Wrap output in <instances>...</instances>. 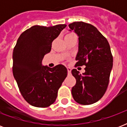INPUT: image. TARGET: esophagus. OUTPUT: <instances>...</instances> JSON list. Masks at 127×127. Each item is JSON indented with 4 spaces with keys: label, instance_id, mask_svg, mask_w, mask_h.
I'll list each match as a JSON object with an SVG mask.
<instances>
[{
    "label": "esophagus",
    "instance_id": "34e87169",
    "mask_svg": "<svg viewBox=\"0 0 127 127\" xmlns=\"http://www.w3.org/2000/svg\"><path fill=\"white\" fill-rule=\"evenodd\" d=\"M67 70H68V74H70V73H71V68L67 67Z\"/></svg>",
    "mask_w": 127,
    "mask_h": 127
}]
</instances>
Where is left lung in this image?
<instances>
[{"label": "left lung", "mask_w": 127, "mask_h": 127, "mask_svg": "<svg viewBox=\"0 0 127 127\" xmlns=\"http://www.w3.org/2000/svg\"><path fill=\"white\" fill-rule=\"evenodd\" d=\"M78 37V51L76 66L85 65V72L80 74L74 68L72 74L76 82L72 88L74 99L82 105L97 102L108 86L113 67V57L106 38L95 26L83 22L68 25Z\"/></svg>", "instance_id": "8db88e82"}]
</instances>
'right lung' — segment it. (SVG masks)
<instances>
[{
  "label": "right lung",
  "instance_id": "add662e5",
  "mask_svg": "<svg viewBox=\"0 0 127 127\" xmlns=\"http://www.w3.org/2000/svg\"><path fill=\"white\" fill-rule=\"evenodd\" d=\"M66 26H33L17 40L12 54L13 75L25 100L33 106L46 107L53 104L67 76V69L63 64L53 68L42 64L45 55L51 51L52 42Z\"/></svg>",
  "mask_w": 127,
  "mask_h": 127
}]
</instances>
